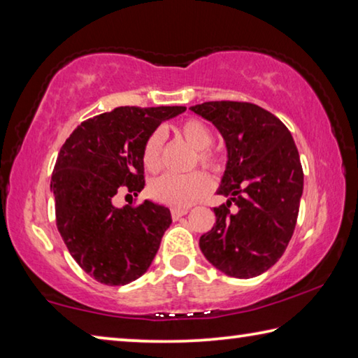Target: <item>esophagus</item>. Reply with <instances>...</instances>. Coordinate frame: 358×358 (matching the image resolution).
Returning a JSON list of instances; mask_svg holds the SVG:
<instances>
[{"label":"esophagus","mask_w":358,"mask_h":358,"mask_svg":"<svg viewBox=\"0 0 358 358\" xmlns=\"http://www.w3.org/2000/svg\"><path fill=\"white\" fill-rule=\"evenodd\" d=\"M187 211H189V208H186V207H173L172 210H171V213H172V217L173 220H178V217H181V216H185Z\"/></svg>","instance_id":"34e87169"}]
</instances>
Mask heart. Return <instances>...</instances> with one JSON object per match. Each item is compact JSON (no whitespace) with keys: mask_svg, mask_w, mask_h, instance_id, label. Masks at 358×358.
Masks as SVG:
<instances>
[{"mask_svg":"<svg viewBox=\"0 0 358 358\" xmlns=\"http://www.w3.org/2000/svg\"><path fill=\"white\" fill-rule=\"evenodd\" d=\"M177 136L196 150V161L199 164L217 171L221 167L220 157L210 150L213 143V134L201 120L187 118L175 128ZM162 134L159 131L151 132L143 143L142 162L148 172L155 173L161 169ZM210 178L203 172H191L187 175H162L150 183V196L155 201L171 205V207H186L201 199L210 189Z\"/></svg>","mask_w":358,"mask_h":358,"instance_id":"b5f03b06","label":"heart"}]
</instances>
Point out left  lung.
Listing matches in <instances>:
<instances>
[{"mask_svg":"<svg viewBox=\"0 0 358 358\" xmlns=\"http://www.w3.org/2000/svg\"><path fill=\"white\" fill-rule=\"evenodd\" d=\"M189 108L216 126L227 148L216 192L229 199L215 208L216 224L199 240L201 251L227 276L262 275L286 251L299 216L303 169L292 134L273 113L250 102L211 101Z\"/></svg>","mask_w":358,"mask_h":358,"instance_id":"left-lung-1","label":"left lung"}]
</instances>
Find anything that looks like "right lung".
Returning <instances> with one entry per match:
<instances>
[{"mask_svg":"<svg viewBox=\"0 0 358 358\" xmlns=\"http://www.w3.org/2000/svg\"><path fill=\"white\" fill-rule=\"evenodd\" d=\"M186 107H117L83 121L59 150L50 191L58 232L83 271L107 286H124L153 262L172 224L171 210L145 201L115 205L120 192L145 186L142 150L162 121Z\"/></svg>","mask_w":358,"mask_h":358,"instance_id":"1","label":"right lung"}]
</instances>
